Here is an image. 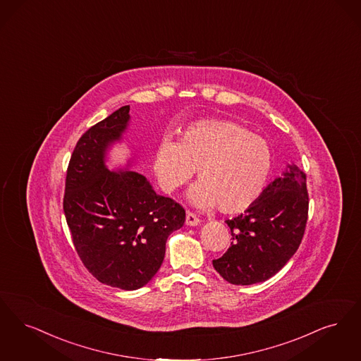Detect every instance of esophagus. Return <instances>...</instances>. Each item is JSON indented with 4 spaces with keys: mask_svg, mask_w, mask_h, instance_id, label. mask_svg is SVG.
I'll list each match as a JSON object with an SVG mask.
<instances>
[{
    "mask_svg": "<svg viewBox=\"0 0 361 361\" xmlns=\"http://www.w3.org/2000/svg\"><path fill=\"white\" fill-rule=\"evenodd\" d=\"M200 224H201V220L195 214H192L190 212L186 213V225H188V226H197Z\"/></svg>",
    "mask_w": 361,
    "mask_h": 361,
    "instance_id": "34e87169",
    "label": "esophagus"
}]
</instances>
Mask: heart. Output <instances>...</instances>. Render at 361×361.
I'll list each match as a JSON object with an SVG mask.
<instances>
[{
    "label": "heart",
    "mask_w": 361,
    "mask_h": 361,
    "mask_svg": "<svg viewBox=\"0 0 361 361\" xmlns=\"http://www.w3.org/2000/svg\"><path fill=\"white\" fill-rule=\"evenodd\" d=\"M195 170L200 182L188 190L191 204L241 213L266 188L272 149L266 139L233 121H200L185 129L178 142L161 141L154 157L157 183L166 192L186 183Z\"/></svg>",
    "instance_id": "1"
}]
</instances>
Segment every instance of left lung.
I'll return each mask as SVG.
<instances>
[{
    "instance_id": "8db88e82",
    "label": "left lung",
    "mask_w": 361,
    "mask_h": 361,
    "mask_svg": "<svg viewBox=\"0 0 361 361\" xmlns=\"http://www.w3.org/2000/svg\"><path fill=\"white\" fill-rule=\"evenodd\" d=\"M307 212L306 173L294 163L287 164L251 207L226 221L233 241L213 267L232 284L266 282L298 250Z\"/></svg>"
}]
</instances>
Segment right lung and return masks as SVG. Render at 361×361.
<instances>
[{
	"mask_svg": "<svg viewBox=\"0 0 361 361\" xmlns=\"http://www.w3.org/2000/svg\"><path fill=\"white\" fill-rule=\"evenodd\" d=\"M129 105L79 139L66 176L63 210L82 263L97 281L126 291L149 282L163 263L166 241L183 226L185 209L155 192L148 179L106 166L111 145L129 126Z\"/></svg>",
	"mask_w": 361,
	"mask_h": 361,
	"instance_id": "obj_1",
	"label": "right lung"
}]
</instances>
